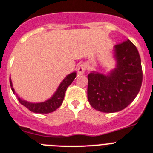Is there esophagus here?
Segmentation results:
<instances>
[{
    "label": "esophagus",
    "instance_id": "obj_1",
    "mask_svg": "<svg viewBox=\"0 0 153 153\" xmlns=\"http://www.w3.org/2000/svg\"><path fill=\"white\" fill-rule=\"evenodd\" d=\"M86 71V65L85 64H79L77 66V71L79 75H82Z\"/></svg>",
    "mask_w": 153,
    "mask_h": 153
}]
</instances>
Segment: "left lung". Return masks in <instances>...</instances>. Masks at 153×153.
<instances>
[{
	"label": "left lung",
	"mask_w": 153,
	"mask_h": 153,
	"mask_svg": "<svg viewBox=\"0 0 153 153\" xmlns=\"http://www.w3.org/2000/svg\"><path fill=\"white\" fill-rule=\"evenodd\" d=\"M116 68L108 75L88 74L87 97L94 109L102 112L120 111L134 100L142 83L141 57L129 39L115 46Z\"/></svg>",
	"instance_id": "1"
}]
</instances>
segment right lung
<instances>
[{
  "label": "right lung",
  "instance_id": "obj_1",
  "mask_svg": "<svg viewBox=\"0 0 153 153\" xmlns=\"http://www.w3.org/2000/svg\"><path fill=\"white\" fill-rule=\"evenodd\" d=\"M75 77H76V72H73L71 74H68V76L62 81V82L60 83V85L57 89L56 92L54 94V95L50 99H48V100L45 101V102L33 104V103L27 102L26 100H23L19 97H18L19 101L21 105H23V106L29 109L30 111H33L34 113L47 114V113L53 112L62 105L66 90H67L68 86L72 83L73 80L75 79ZM10 85H11L13 94H15V90L12 87L11 79H10Z\"/></svg>",
  "mask_w": 153,
  "mask_h": 153
}]
</instances>
